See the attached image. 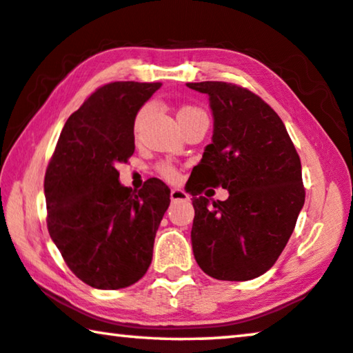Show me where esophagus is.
Instances as JSON below:
<instances>
[{"instance_id": "34e87169", "label": "esophagus", "mask_w": 353, "mask_h": 353, "mask_svg": "<svg viewBox=\"0 0 353 353\" xmlns=\"http://www.w3.org/2000/svg\"><path fill=\"white\" fill-rule=\"evenodd\" d=\"M170 199L172 202H186V200H189V195L181 189H172Z\"/></svg>"}]
</instances>
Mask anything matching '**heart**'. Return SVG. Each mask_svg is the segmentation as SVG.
<instances>
[{"instance_id": "1", "label": "heart", "mask_w": 353, "mask_h": 353, "mask_svg": "<svg viewBox=\"0 0 353 353\" xmlns=\"http://www.w3.org/2000/svg\"><path fill=\"white\" fill-rule=\"evenodd\" d=\"M197 110H199V108H195V107H183V108H180V112H178V117L188 115V113H192V112H197ZM146 113H148V107H143L142 110L137 113V117H135V121H134V131L135 132H139V129H140V126H142ZM158 172L161 173V176H164L165 180H169V181H175L178 178L176 169L170 164H159Z\"/></svg>"}]
</instances>
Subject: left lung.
Here are the masks:
<instances>
[{
    "label": "left lung",
    "instance_id": "left-lung-1",
    "mask_svg": "<svg viewBox=\"0 0 353 353\" xmlns=\"http://www.w3.org/2000/svg\"><path fill=\"white\" fill-rule=\"evenodd\" d=\"M186 85L208 94L214 118L194 180L229 191L224 202H210L200 195L203 186L189 189L195 262L214 279H254L284 251L305 205L300 156L278 113L252 91L225 82Z\"/></svg>",
    "mask_w": 353,
    "mask_h": 353
}]
</instances>
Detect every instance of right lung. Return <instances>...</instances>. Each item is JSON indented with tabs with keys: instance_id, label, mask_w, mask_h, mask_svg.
<instances>
[{
	"instance_id": "right-lung-1",
	"label": "right lung",
	"mask_w": 353,
	"mask_h": 353,
	"mask_svg": "<svg viewBox=\"0 0 353 353\" xmlns=\"http://www.w3.org/2000/svg\"><path fill=\"white\" fill-rule=\"evenodd\" d=\"M156 83L112 82L68 118L48 162L47 227L70 271L94 289L117 290L142 278L170 189L158 178L139 192L120 183L118 162L134 154V121Z\"/></svg>"
}]
</instances>
